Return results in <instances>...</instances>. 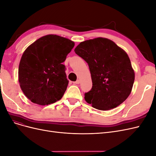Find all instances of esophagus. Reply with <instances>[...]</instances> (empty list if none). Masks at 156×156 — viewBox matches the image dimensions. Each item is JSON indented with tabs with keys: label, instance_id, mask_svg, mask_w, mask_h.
<instances>
[{
	"label": "esophagus",
	"instance_id": "1",
	"mask_svg": "<svg viewBox=\"0 0 156 156\" xmlns=\"http://www.w3.org/2000/svg\"><path fill=\"white\" fill-rule=\"evenodd\" d=\"M80 83V80L79 79H78V80H77L76 81H75V82H73V84H79Z\"/></svg>",
	"mask_w": 156,
	"mask_h": 156
}]
</instances>
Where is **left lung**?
I'll list each match as a JSON object with an SVG mask.
<instances>
[{"label":"left lung","mask_w":156,"mask_h":156,"mask_svg":"<svg viewBox=\"0 0 156 156\" xmlns=\"http://www.w3.org/2000/svg\"><path fill=\"white\" fill-rule=\"evenodd\" d=\"M75 52L88 63L92 88L84 100L94 108L110 110L128 98L135 72L126 52L114 41L97 37L81 42Z\"/></svg>","instance_id":"8db88e82"}]
</instances>
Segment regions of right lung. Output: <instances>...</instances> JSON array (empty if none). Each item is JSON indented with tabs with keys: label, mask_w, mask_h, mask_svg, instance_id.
<instances>
[{
	"label": "right lung",
	"mask_w": 156,
	"mask_h": 156,
	"mask_svg": "<svg viewBox=\"0 0 156 156\" xmlns=\"http://www.w3.org/2000/svg\"><path fill=\"white\" fill-rule=\"evenodd\" d=\"M74 45L68 38L49 34L24 51L19 66V83L32 103L48 105L62 98L69 82L62 64Z\"/></svg>",
	"instance_id": "right-lung-1"
}]
</instances>
